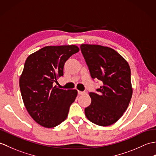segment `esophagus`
Instances as JSON below:
<instances>
[{"instance_id":"esophagus-1","label":"esophagus","mask_w":156,"mask_h":156,"mask_svg":"<svg viewBox=\"0 0 156 156\" xmlns=\"http://www.w3.org/2000/svg\"><path fill=\"white\" fill-rule=\"evenodd\" d=\"M78 94L79 95H82V94H84L85 92H82V91H79V90H78Z\"/></svg>"}]
</instances>
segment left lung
<instances>
[{
  "label": "left lung",
  "mask_w": 156,
  "mask_h": 156,
  "mask_svg": "<svg viewBox=\"0 0 156 156\" xmlns=\"http://www.w3.org/2000/svg\"><path fill=\"white\" fill-rule=\"evenodd\" d=\"M80 48L92 78L102 82L97 93L89 94L92 102L85 108L86 116L96 125H112L127 110L132 96L129 64L110 47L83 44Z\"/></svg>",
  "instance_id": "1"
}]
</instances>
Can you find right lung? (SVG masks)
<instances>
[{
  "label": "right lung",
  "instance_id": "add662e5",
  "mask_svg": "<svg viewBox=\"0 0 156 156\" xmlns=\"http://www.w3.org/2000/svg\"><path fill=\"white\" fill-rule=\"evenodd\" d=\"M79 50L76 45L47 46L25 61L19 80L22 98L28 114L43 127L54 128L64 122L77 96L76 90L54 85L63 76L65 62Z\"/></svg>",
  "mask_w": 156,
  "mask_h": 156
}]
</instances>
